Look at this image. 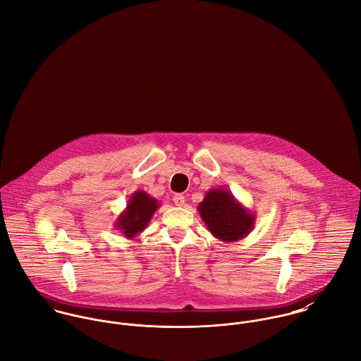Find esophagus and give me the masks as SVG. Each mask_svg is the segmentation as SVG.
Returning a JSON list of instances; mask_svg holds the SVG:
<instances>
[{
    "mask_svg": "<svg viewBox=\"0 0 361 361\" xmlns=\"http://www.w3.org/2000/svg\"><path fill=\"white\" fill-rule=\"evenodd\" d=\"M173 203H175V206L182 207L185 204V197L182 195H175L173 196Z\"/></svg>",
    "mask_w": 361,
    "mask_h": 361,
    "instance_id": "1",
    "label": "esophagus"
}]
</instances>
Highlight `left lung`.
<instances>
[{"instance_id":"obj_1","label":"left lung","mask_w":361,"mask_h":361,"mask_svg":"<svg viewBox=\"0 0 361 361\" xmlns=\"http://www.w3.org/2000/svg\"><path fill=\"white\" fill-rule=\"evenodd\" d=\"M197 211L212 236L228 243L245 239L256 222V214L239 203L228 189H209Z\"/></svg>"}]
</instances>
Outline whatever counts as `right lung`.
Wrapping results in <instances>:
<instances>
[{
  "instance_id": "right-lung-1",
  "label": "right lung",
  "mask_w": 361,
  "mask_h": 361,
  "mask_svg": "<svg viewBox=\"0 0 361 361\" xmlns=\"http://www.w3.org/2000/svg\"><path fill=\"white\" fill-rule=\"evenodd\" d=\"M159 207L158 200L143 190H136L128 200L126 208L118 215L114 224L125 238H136L143 232Z\"/></svg>"
}]
</instances>
